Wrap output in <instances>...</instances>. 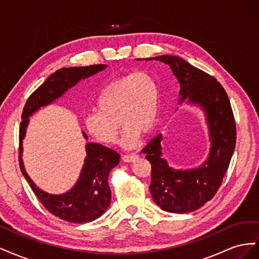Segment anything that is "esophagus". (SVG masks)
<instances>
[{"label":"esophagus","mask_w":259,"mask_h":259,"mask_svg":"<svg viewBox=\"0 0 259 259\" xmlns=\"http://www.w3.org/2000/svg\"><path fill=\"white\" fill-rule=\"evenodd\" d=\"M138 159V155L137 154H126V155H123L122 156V160L124 161V162H126V163H132V162H135L136 160Z\"/></svg>","instance_id":"34e87169"}]
</instances>
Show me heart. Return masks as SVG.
<instances>
[{
    "label": "heart",
    "mask_w": 259,
    "mask_h": 259,
    "mask_svg": "<svg viewBox=\"0 0 259 259\" xmlns=\"http://www.w3.org/2000/svg\"><path fill=\"white\" fill-rule=\"evenodd\" d=\"M98 112L85 116L89 134L104 145H113L124 126L121 145L132 149L143 133L150 134L159 119V88L146 71L130 73L109 83L97 100Z\"/></svg>",
    "instance_id": "heart-1"
}]
</instances>
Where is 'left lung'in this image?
Masks as SVG:
<instances>
[{"mask_svg": "<svg viewBox=\"0 0 259 259\" xmlns=\"http://www.w3.org/2000/svg\"><path fill=\"white\" fill-rule=\"evenodd\" d=\"M152 59L168 65L176 76L180 86L179 104L187 100V104L200 107L205 115L210 148L206 160L198 167L169 166L162 152V134L143 149L151 164L149 189L155 204L169 213H190L213 199L221 187L236 148V123L227 93L215 77L178 56L146 58Z\"/></svg>", "mask_w": 259, "mask_h": 259, "instance_id": "obj_1", "label": "left lung"}]
</instances>
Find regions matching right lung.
Returning <instances> with one entry per match:
<instances>
[{
  "mask_svg": "<svg viewBox=\"0 0 259 259\" xmlns=\"http://www.w3.org/2000/svg\"><path fill=\"white\" fill-rule=\"evenodd\" d=\"M107 65L61 68L51 74L46 81L32 93L23 108L19 128V165L31 189L45 208L55 216L69 223L84 224L95 221L110 205L111 190L108 185L110 170L120 162V154L103 145L88 143L83 167L75 185L65 193L52 194L43 191L30 178L23 166L22 142L26 137L29 117L42 107L53 104L75 86L81 80L103 71ZM88 140V135L82 132Z\"/></svg>",
  "mask_w": 259,
  "mask_h": 259,
  "instance_id": "obj_1",
  "label": "right lung"
}]
</instances>
